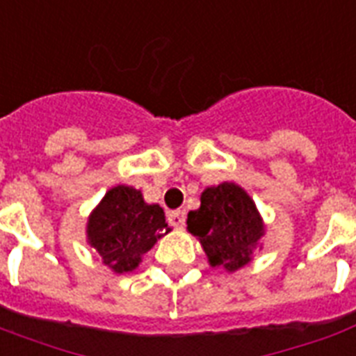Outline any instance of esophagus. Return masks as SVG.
Returning <instances> with one entry per match:
<instances>
[{"label":"esophagus","mask_w":356,"mask_h":356,"mask_svg":"<svg viewBox=\"0 0 356 356\" xmlns=\"http://www.w3.org/2000/svg\"><path fill=\"white\" fill-rule=\"evenodd\" d=\"M169 224L175 227H181L186 224V211L184 209H176L169 213Z\"/></svg>","instance_id":"1"}]
</instances>
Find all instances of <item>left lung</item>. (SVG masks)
Returning a JSON list of instances; mask_svg holds the SVG:
<instances>
[{
  "instance_id": "left-lung-1",
  "label": "left lung",
  "mask_w": 356,
  "mask_h": 356,
  "mask_svg": "<svg viewBox=\"0 0 356 356\" xmlns=\"http://www.w3.org/2000/svg\"><path fill=\"white\" fill-rule=\"evenodd\" d=\"M187 229L198 237L209 264L224 266L227 272L248 264L264 235L255 202L232 181L202 193L200 207L187 215Z\"/></svg>"
}]
</instances>
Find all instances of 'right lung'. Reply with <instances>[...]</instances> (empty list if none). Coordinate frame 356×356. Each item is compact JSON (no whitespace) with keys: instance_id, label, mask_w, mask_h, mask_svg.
Returning a JSON list of instances; mask_svg holds the SVG:
<instances>
[{"instance_id":"1","label":"right lung","mask_w":356,"mask_h":356,"mask_svg":"<svg viewBox=\"0 0 356 356\" xmlns=\"http://www.w3.org/2000/svg\"><path fill=\"white\" fill-rule=\"evenodd\" d=\"M169 232L163 209L147 204L141 191L129 186L112 187L92 211L86 227L88 243L115 274L138 268L141 255Z\"/></svg>"}]
</instances>
